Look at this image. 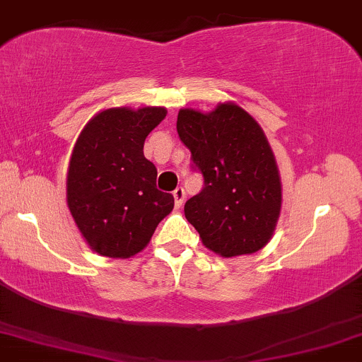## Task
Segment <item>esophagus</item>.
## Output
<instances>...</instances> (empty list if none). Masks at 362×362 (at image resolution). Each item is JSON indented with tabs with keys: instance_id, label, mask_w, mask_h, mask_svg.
Wrapping results in <instances>:
<instances>
[{
	"instance_id": "1",
	"label": "esophagus",
	"mask_w": 362,
	"mask_h": 362,
	"mask_svg": "<svg viewBox=\"0 0 362 362\" xmlns=\"http://www.w3.org/2000/svg\"><path fill=\"white\" fill-rule=\"evenodd\" d=\"M173 199H175V207H182L185 201V190L182 189V187H177V189L173 190Z\"/></svg>"
}]
</instances>
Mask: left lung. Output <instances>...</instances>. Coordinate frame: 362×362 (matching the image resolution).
Instances as JSON below:
<instances>
[{
    "label": "left lung",
    "mask_w": 362,
    "mask_h": 362,
    "mask_svg": "<svg viewBox=\"0 0 362 362\" xmlns=\"http://www.w3.org/2000/svg\"><path fill=\"white\" fill-rule=\"evenodd\" d=\"M177 132L204 177V189L184 207L202 245L224 259L264 248L279 219L282 185L259 122L224 102L211 112L180 109Z\"/></svg>",
    "instance_id": "left-lung-1"
}]
</instances>
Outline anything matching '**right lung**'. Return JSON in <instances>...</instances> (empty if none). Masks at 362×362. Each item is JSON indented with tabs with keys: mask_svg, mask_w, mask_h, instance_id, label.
<instances>
[{
	"mask_svg": "<svg viewBox=\"0 0 362 362\" xmlns=\"http://www.w3.org/2000/svg\"><path fill=\"white\" fill-rule=\"evenodd\" d=\"M165 115V107L102 110L74 143L66 201L81 236L98 255H136L172 213L173 195L156 189V168L143 153L144 139Z\"/></svg>",
	"mask_w": 362,
	"mask_h": 362,
	"instance_id": "obj_1",
	"label": "right lung"
}]
</instances>
